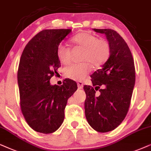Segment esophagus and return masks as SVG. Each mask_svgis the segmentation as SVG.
<instances>
[{
	"label": "esophagus",
	"mask_w": 151,
	"mask_h": 151,
	"mask_svg": "<svg viewBox=\"0 0 151 151\" xmlns=\"http://www.w3.org/2000/svg\"><path fill=\"white\" fill-rule=\"evenodd\" d=\"M77 86H78V88H79V89H82V88H83V83L82 81H78L77 82Z\"/></svg>",
	"instance_id": "obj_1"
}]
</instances>
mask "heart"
Returning a JSON list of instances; mask_svg holds the SVG:
<instances>
[{
  "label": "heart",
  "mask_w": 151,
  "mask_h": 151,
  "mask_svg": "<svg viewBox=\"0 0 151 151\" xmlns=\"http://www.w3.org/2000/svg\"><path fill=\"white\" fill-rule=\"evenodd\" d=\"M72 43L83 48L80 63L72 64L64 70L67 78L73 80H82L89 73L92 64L98 68L107 61L110 54V46L106 40L98 39L97 37L86 32H79L72 38ZM57 55L60 62L68 65L71 61V52L69 47L60 43L57 49Z\"/></svg>",
  "instance_id": "1"
}]
</instances>
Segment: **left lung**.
<instances>
[{"label": "left lung", "instance_id": "8db88e82", "mask_svg": "<svg viewBox=\"0 0 151 151\" xmlns=\"http://www.w3.org/2000/svg\"><path fill=\"white\" fill-rule=\"evenodd\" d=\"M105 34L110 57L91 77L92 86H84L85 114L90 126L99 132L111 131L125 119L135 83L131 52L123 38L111 29H93ZM96 90L100 93L96 94Z\"/></svg>", "mask_w": 151, "mask_h": 151}]
</instances>
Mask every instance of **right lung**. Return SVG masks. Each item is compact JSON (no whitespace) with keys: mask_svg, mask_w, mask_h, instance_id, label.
I'll return each instance as SVG.
<instances>
[{"mask_svg":"<svg viewBox=\"0 0 151 151\" xmlns=\"http://www.w3.org/2000/svg\"><path fill=\"white\" fill-rule=\"evenodd\" d=\"M71 32L42 30L28 42L22 53L17 74L21 109L28 125L37 132L52 133L61 126L68 99L77 90V83L69 79L61 86L50 82L61 66L58 45Z\"/></svg>","mask_w":151,"mask_h":151,"instance_id":"1","label":"right lung"}]
</instances>
